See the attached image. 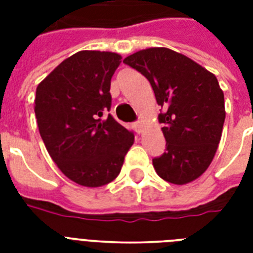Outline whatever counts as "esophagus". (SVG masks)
Masks as SVG:
<instances>
[{
  "label": "esophagus",
  "instance_id": "obj_1",
  "mask_svg": "<svg viewBox=\"0 0 253 253\" xmlns=\"http://www.w3.org/2000/svg\"><path fill=\"white\" fill-rule=\"evenodd\" d=\"M135 126V130L138 131V134H140L143 130V125H142V121H136V122L134 123Z\"/></svg>",
  "mask_w": 253,
  "mask_h": 253
}]
</instances>
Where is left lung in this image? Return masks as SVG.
Listing matches in <instances>:
<instances>
[{"label": "left lung", "instance_id": "8db88e82", "mask_svg": "<svg viewBox=\"0 0 253 253\" xmlns=\"http://www.w3.org/2000/svg\"><path fill=\"white\" fill-rule=\"evenodd\" d=\"M123 63L150 81L162 106L166 152L152 159L163 180L184 185L209 168L222 136L226 111L216 77L192 59L164 47L142 49Z\"/></svg>", "mask_w": 253, "mask_h": 253}]
</instances>
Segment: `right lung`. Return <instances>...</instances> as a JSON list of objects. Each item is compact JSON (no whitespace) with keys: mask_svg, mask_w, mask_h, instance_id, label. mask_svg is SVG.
<instances>
[{"mask_svg":"<svg viewBox=\"0 0 253 253\" xmlns=\"http://www.w3.org/2000/svg\"><path fill=\"white\" fill-rule=\"evenodd\" d=\"M121 55L80 51L57 65L37 87L39 132L61 172L79 185L97 188L121 172L134 132L110 111V81Z\"/></svg>","mask_w":253,"mask_h":253,"instance_id":"add662e5","label":"right lung"}]
</instances>
